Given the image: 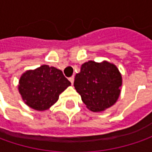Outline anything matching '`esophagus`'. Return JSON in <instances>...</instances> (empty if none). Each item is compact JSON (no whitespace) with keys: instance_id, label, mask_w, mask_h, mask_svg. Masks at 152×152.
Listing matches in <instances>:
<instances>
[{"instance_id":"1","label":"esophagus","mask_w":152,"mask_h":152,"mask_svg":"<svg viewBox=\"0 0 152 152\" xmlns=\"http://www.w3.org/2000/svg\"><path fill=\"white\" fill-rule=\"evenodd\" d=\"M69 81L71 82V84H72V85H73V81H74V77H73V76H72V77H70V78H69Z\"/></svg>"}]
</instances>
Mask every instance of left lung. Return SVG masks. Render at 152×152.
Segmentation results:
<instances>
[{"instance_id": "obj_1", "label": "left lung", "mask_w": 152, "mask_h": 152, "mask_svg": "<svg viewBox=\"0 0 152 152\" xmlns=\"http://www.w3.org/2000/svg\"><path fill=\"white\" fill-rule=\"evenodd\" d=\"M73 85L87 107L92 112H102L117 102L122 76L114 64L89 61L81 66Z\"/></svg>"}]
</instances>
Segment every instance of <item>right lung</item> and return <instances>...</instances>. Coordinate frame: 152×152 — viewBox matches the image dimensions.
<instances>
[{
	"label": "right lung",
	"mask_w": 152,
	"mask_h": 152,
	"mask_svg": "<svg viewBox=\"0 0 152 152\" xmlns=\"http://www.w3.org/2000/svg\"><path fill=\"white\" fill-rule=\"evenodd\" d=\"M70 85L61 70L42 65L21 76L18 91L28 107L44 111L57 102L59 95Z\"/></svg>",
	"instance_id": "right-lung-1"
}]
</instances>
